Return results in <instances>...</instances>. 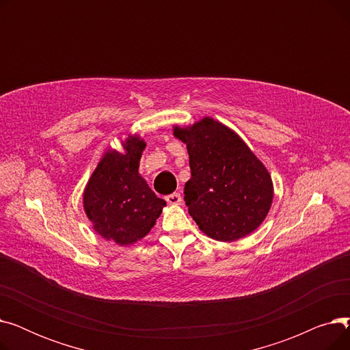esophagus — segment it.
Segmentation results:
<instances>
[{"instance_id": "esophagus-1", "label": "esophagus", "mask_w": 350, "mask_h": 350, "mask_svg": "<svg viewBox=\"0 0 350 350\" xmlns=\"http://www.w3.org/2000/svg\"><path fill=\"white\" fill-rule=\"evenodd\" d=\"M165 201H167V203L172 206H178V204H181L183 200H181L180 193H173V194L165 196Z\"/></svg>"}]
</instances>
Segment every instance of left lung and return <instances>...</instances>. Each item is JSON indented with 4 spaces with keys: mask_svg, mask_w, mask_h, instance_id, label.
<instances>
[{
    "mask_svg": "<svg viewBox=\"0 0 350 350\" xmlns=\"http://www.w3.org/2000/svg\"><path fill=\"white\" fill-rule=\"evenodd\" d=\"M187 144L191 177L185 186L189 214L217 241L251 234L268 214L272 181L264 164L231 129L204 118L191 127H174Z\"/></svg>",
    "mask_w": 350,
    "mask_h": 350,
    "instance_id": "8db88e82",
    "label": "left lung"
}]
</instances>
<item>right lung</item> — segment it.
I'll return each instance as SVG.
<instances>
[{"instance_id":"add662e5","label":"right lung","mask_w":350,"mask_h":350,"mask_svg":"<svg viewBox=\"0 0 350 350\" xmlns=\"http://www.w3.org/2000/svg\"><path fill=\"white\" fill-rule=\"evenodd\" d=\"M144 147L143 140L131 137L124 143V154L107 152L83 193V208L95 231L119 245L143 238L165 206L139 174Z\"/></svg>"}]
</instances>
